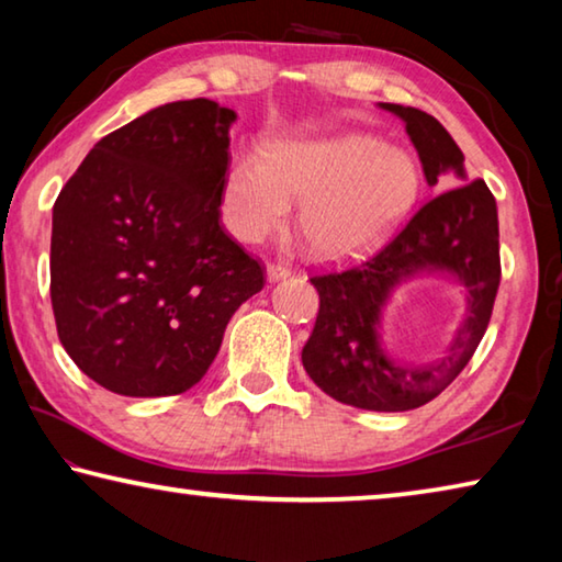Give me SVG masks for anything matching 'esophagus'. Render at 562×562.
Returning <instances> with one entry per match:
<instances>
[{
  "mask_svg": "<svg viewBox=\"0 0 562 562\" xmlns=\"http://www.w3.org/2000/svg\"><path fill=\"white\" fill-rule=\"evenodd\" d=\"M290 274H292L290 265H280V262H270V265H268V278H270L272 282L290 278Z\"/></svg>",
  "mask_w": 562,
  "mask_h": 562,
  "instance_id": "1",
  "label": "esophagus"
}]
</instances>
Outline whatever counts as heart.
<instances>
[{
	"label": "heart",
	"instance_id": "heart-1",
	"mask_svg": "<svg viewBox=\"0 0 562 562\" xmlns=\"http://www.w3.org/2000/svg\"><path fill=\"white\" fill-rule=\"evenodd\" d=\"M302 201L300 231L325 258H347L402 225L422 198V170L406 150L369 133L278 144L268 164L243 156L227 170L221 211L235 240L260 245Z\"/></svg>",
	"mask_w": 562,
	"mask_h": 562
}]
</instances>
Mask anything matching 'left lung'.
I'll return each instance as SVG.
<instances>
[{
	"mask_svg": "<svg viewBox=\"0 0 562 562\" xmlns=\"http://www.w3.org/2000/svg\"><path fill=\"white\" fill-rule=\"evenodd\" d=\"M406 123L429 186L453 170L465 180L463 154L429 113L382 103ZM416 271H449L470 292V310L450 355L431 366H402L381 345L387 294ZM319 292L315 329L302 364L322 392L369 412H408L439 396L469 364L491 322L501 284L496 198L481 178L434 195L392 240L364 260L310 278Z\"/></svg>",
	"mask_w": 562,
	"mask_h": 562,
	"instance_id": "left-lung-1",
	"label": "left lung"
}]
</instances>
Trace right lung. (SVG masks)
I'll use <instances>...</instances> for the list:
<instances>
[{
	"label": "right lung",
	"mask_w": 562,
	"mask_h": 562,
	"mask_svg": "<svg viewBox=\"0 0 562 562\" xmlns=\"http://www.w3.org/2000/svg\"><path fill=\"white\" fill-rule=\"evenodd\" d=\"M235 111L173 101L103 136L54 203L52 307L74 364L121 396L198 384L265 268L221 225Z\"/></svg>",
	"instance_id": "obj_1"
}]
</instances>
